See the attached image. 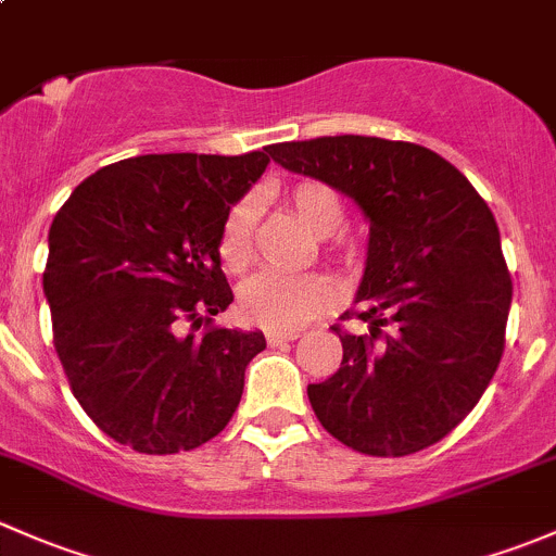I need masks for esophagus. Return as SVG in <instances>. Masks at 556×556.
<instances>
[{
  "instance_id": "1",
  "label": "esophagus",
  "mask_w": 556,
  "mask_h": 556,
  "mask_svg": "<svg viewBox=\"0 0 556 556\" xmlns=\"http://www.w3.org/2000/svg\"><path fill=\"white\" fill-rule=\"evenodd\" d=\"M299 339V330H268L266 333V344L268 346H279L288 344V341Z\"/></svg>"
}]
</instances>
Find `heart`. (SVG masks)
Returning <instances> with one entry per match:
<instances>
[{"label":"heart","mask_w":556,"mask_h":556,"mask_svg":"<svg viewBox=\"0 0 556 556\" xmlns=\"http://www.w3.org/2000/svg\"><path fill=\"white\" fill-rule=\"evenodd\" d=\"M282 204L290 215L306 226L314 237H323V250L339 266H357L363 261V247L355 237L339 231L344 226L346 206L339 190L314 177H301L282 190ZM257 201L244 195L226 212L217 231V257L231 274L244 271L255 257ZM336 285L319 274L279 277L257 274L239 288L237 309L247 325L263 330H295L309 319L333 309Z\"/></svg>","instance_id":"heart-1"}]
</instances>
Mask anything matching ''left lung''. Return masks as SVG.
<instances>
[{"mask_svg": "<svg viewBox=\"0 0 556 556\" xmlns=\"http://www.w3.org/2000/svg\"><path fill=\"white\" fill-rule=\"evenodd\" d=\"M266 153L355 199L371 220L366 274L341 317L366 330L333 325L341 368L306 387L319 425L371 457L439 444L484 395L506 350L514 285L495 215L422 144L341 134Z\"/></svg>", "mask_w": 556, "mask_h": 556, "instance_id": "left-lung-1", "label": "left lung"}]
</instances>
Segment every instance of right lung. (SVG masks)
<instances>
[{"label":"right lung","instance_id":"1","mask_svg":"<svg viewBox=\"0 0 556 556\" xmlns=\"http://www.w3.org/2000/svg\"><path fill=\"white\" fill-rule=\"evenodd\" d=\"M266 164V148L137 155L83 179L53 217L42 288L55 355L117 444L190 452L231 422L266 339L212 323L233 301L217 231Z\"/></svg>","mask_w":556,"mask_h":556}]
</instances>
